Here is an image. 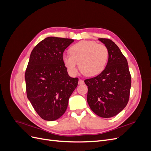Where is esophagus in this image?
<instances>
[{
  "mask_svg": "<svg viewBox=\"0 0 151 151\" xmlns=\"http://www.w3.org/2000/svg\"><path fill=\"white\" fill-rule=\"evenodd\" d=\"M84 83V81L83 80H81V79H80L79 81V83H78V84H83Z\"/></svg>",
  "mask_w": 151,
  "mask_h": 151,
  "instance_id": "1",
  "label": "esophagus"
}]
</instances>
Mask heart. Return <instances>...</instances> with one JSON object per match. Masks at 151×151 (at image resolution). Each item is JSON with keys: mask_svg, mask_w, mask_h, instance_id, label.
I'll return each instance as SVG.
<instances>
[{"mask_svg": "<svg viewBox=\"0 0 151 151\" xmlns=\"http://www.w3.org/2000/svg\"><path fill=\"white\" fill-rule=\"evenodd\" d=\"M69 52L70 55H63L62 58L65 67L72 75L76 74L78 63L82 72L88 77L99 74L107 64V48L94 41H80L71 46Z\"/></svg>", "mask_w": 151, "mask_h": 151, "instance_id": "b5f03b06", "label": "heart"}]
</instances>
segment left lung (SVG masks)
Wrapping results in <instances>:
<instances>
[{"label":"left lung","instance_id":"8db88e82","mask_svg":"<svg viewBox=\"0 0 151 151\" xmlns=\"http://www.w3.org/2000/svg\"><path fill=\"white\" fill-rule=\"evenodd\" d=\"M108 50L104 70L93 78L86 79L88 91L87 101L95 114L102 118L116 116L129 99L131 76L126 58L111 40L99 38Z\"/></svg>","mask_w":151,"mask_h":151}]
</instances>
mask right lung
Masks as SVG:
<instances>
[{"label": "right lung", "mask_w": 151, "mask_h": 151, "mask_svg": "<svg viewBox=\"0 0 151 151\" xmlns=\"http://www.w3.org/2000/svg\"><path fill=\"white\" fill-rule=\"evenodd\" d=\"M74 40L47 37L32 50L25 72L27 97L39 116L54 121L66 111L79 79L68 74L63 53Z\"/></svg>", "instance_id": "right-lung-1"}]
</instances>
